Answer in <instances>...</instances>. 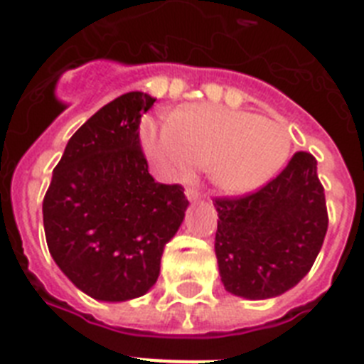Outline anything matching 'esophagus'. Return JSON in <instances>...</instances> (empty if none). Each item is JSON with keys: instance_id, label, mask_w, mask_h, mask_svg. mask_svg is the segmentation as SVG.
I'll return each instance as SVG.
<instances>
[{"instance_id": "obj_1", "label": "esophagus", "mask_w": 364, "mask_h": 364, "mask_svg": "<svg viewBox=\"0 0 364 364\" xmlns=\"http://www.w3.org/2000/svg\"><path fill=\"white\" fill-rule=\"evenodd\" d=\"M185 194H187L188 200H198V198H200V192H198V188L194 187H187Z\"/></svg>"}]
</instances>
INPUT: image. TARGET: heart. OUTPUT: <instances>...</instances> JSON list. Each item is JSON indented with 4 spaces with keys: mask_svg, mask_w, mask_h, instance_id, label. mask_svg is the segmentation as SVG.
<instances>
[{
    "mask_svg": "<svg viewBox=\"0 0 364 364\" xmlns=\"http://www.w3.org/2000/svg\"><path fill=\"white\" fill-rule=\"evenodd\" d=\"M141 147L159 176L183 179L208 168L218 188L243 194L262 187L288 159L289 134L277 121L249 112L194 105L140 129Z\"/></svg>",
    "mask_w": 364,
    "mask_h": 364,
    "instance_id": "b5f03b06",
    "label": "heart"
}]
</instances>
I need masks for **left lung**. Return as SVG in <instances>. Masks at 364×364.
Listing matches in <instances>:
<instances>
[{
	"instance_id": "1",
	"label": "left lung",
	"mask_w": 364,
	"mask_h": 364,
	"mask_svg": "<svg viewBox=\"0 0 364 364\" xmlns=\"http://www.w3.org/2000/svg\"><path fill=\"white\" fill-rule=\"evenodd\" d=\"M213 203L218 213L215 254L226 291L269 299L309 273L329 224L318 162L310 153H295L259 191Z\"/></svg>"
}]
</instances>
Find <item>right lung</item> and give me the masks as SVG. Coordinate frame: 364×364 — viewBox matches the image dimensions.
Returning a JSON list of instances; mask_svg holds the SVG:
<instances>
[{"label": "right lung", "mask_w": 364, "mask_h": 364, "mask_svg": "<svg viewBox=\"0 0 364 364\" xmlns=\"http://www.w3.org/2000/svg\"><path fill=\"white\" fill-rule=\"evenodd\" d=\"M155 100L131 91L91 115L70 136L44 196L50 254L93 299L147 294L185 218L183 187L156 183L141 151L138 127Z\"/></svg>", "instance_id": "right-lung-1"}]
</instances>
